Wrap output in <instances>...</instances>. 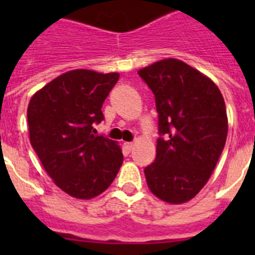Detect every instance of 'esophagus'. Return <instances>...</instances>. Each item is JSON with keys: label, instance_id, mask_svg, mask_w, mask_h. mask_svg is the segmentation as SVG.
Wrapping results in <instances>:
<instances>
[{"label": "esophagus", "instance_id": "34e87169", "mask_svg": "<svg viewBox=\"0 0 255 255\" xmlns=\"http://www.w3.org/2000/svg\"><path fill=\"white\" fill-rule=\"evenodd\" d=\"M125 147H126V149L131 150L132 147H134V144H132L131 141H129V143H125Z\"/></svg>", "mask_w": 255, "mask_h": 255}]
</instances>
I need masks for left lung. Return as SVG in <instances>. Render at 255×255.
<instances>
[{
	"label": "left lung",
	"instance_id": "8db88e82",
	"mask_svg": "<svg viewBox=\"0 0 255 255\" xmlns=\"http://www.w3.org/2000/svg\"><path fill=\"white\" fill-rule=\"evenodd\" d=\"M138 74L154 94L158 112L157 154L144 168L148 188L167 203H185L206 185L224 150V97L211 79L175 58Z\"/></svg>",
	"mask_w": 255,
	"mask_h": 255
}]
</instances>
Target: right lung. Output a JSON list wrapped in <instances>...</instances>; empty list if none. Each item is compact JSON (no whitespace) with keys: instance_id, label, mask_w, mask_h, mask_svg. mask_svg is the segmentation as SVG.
I'll use <instances>...</instances> for the list:
<instances>
[{"instance_id":"right-lung-1","label":"right lung","mask_w":255,"mask_h":255,"mask_svg":"<svg viewBox=\"0 0 255 255\" xmlns=\"http://www.w3.org/2000/svg\"><path fill=\"white\" fill-rule=\"evenodd\" d=\"M120 75L92 70L65 73L31 97L28 106L33 149L56 185L91 199L111 185L124 155L116 141L94 135L105 120L102 105Z\"/></svg>"}]
</instances>
